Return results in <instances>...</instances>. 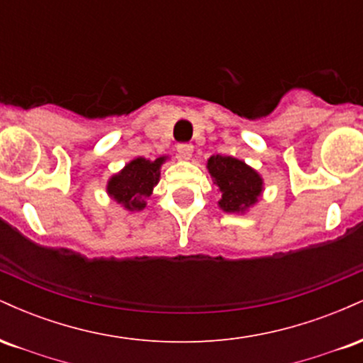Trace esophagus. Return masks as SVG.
<instances>
[{"instance_id": "1", "label": "esophagus", "mask_w": 363, "mask_h": 363, "mask_svg": "<svg viewBox=\"0 0 363 363\" xmlns=\"http://www.w3.org/2000/svg\"><path fill=\"white\" fill-rule=\"evenodd\" d=\"M177 153L181 160H191V157H193V145H177Z\"/></svg>"}]
</instances>
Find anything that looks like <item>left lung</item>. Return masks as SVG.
<instances>
[{
  "label": "left lung",
  "mask_w": 363,
  "mask_h": 363,
  "mask_svg": "<svg viewBox=\"0 0 363 363\" xmlns=\"http://www.w3.org/2000/svg\"><path fill=\"white\" fill-rule=\"evenodd\" d=\"M213 184L218 186L222 198L218 208L225 213L244 215L261 199L264 181L261 174L244 160L227 155H211L206 162Z\"/></svg>",
  "instance_id": "8db88e82"
}]
</instances>
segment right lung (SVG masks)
<instances>
[{"instance_id": "add662e5", "label": "right lung", "mask_w": 363, "mask_h": 363, "mask_svg": "<svg viewBox=\"0 0 363 363\" xmlns=\"http://www.w3.org/2000/svg\"><path fill=\"white\" fill-rule=\"evenodd\" d=\"M169 160L167 155L148 160L136 157L129 160L118 174L109 177L106 193L128 211H143L147 198L160 181V169Z\"/></svg>"}]
</instances>
